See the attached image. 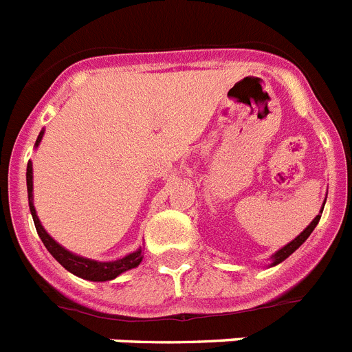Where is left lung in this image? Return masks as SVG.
I'll return each instance as SVG.
<instances>
[{"label": "left lung", "mask_w": 352, "mask_h": 352, "mask_svg": "<svg viewBox=\"0 0 352 352\" xmlns=\"http://www.w3.org/2000/svg\"><path fill=\"white\" fill-rule=\"evenodd\" d=\"M324 203H326V201H324ZM322 210H324V206H322ZM322 210H320V213H322ZM319 221H320V215H317V217L310 222V226L305 228V231H302L301 235H297L296 239L290 242V244H287L285 248L279 249L278 253L272 254V263H270V265H278V263H281L283 260H287V258L290 256L294 251H296V249H299V245H302V242H305V240L311 235V231H314L315 226L319 224Z\"/></svg>", "instance_id": "1"}]
</instances>
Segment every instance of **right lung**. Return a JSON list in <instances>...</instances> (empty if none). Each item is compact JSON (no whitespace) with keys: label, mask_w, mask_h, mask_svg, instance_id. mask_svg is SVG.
Returning a JSON list of instances; mask_svg holds the SVG:
<instances>
[{"label":"right lung","mask_w":352,"mask_h":352,"mask_svg":"<svg viewBox=\"0 0 352 352\" xmlns=\"http://www.w3.org/2000/svg\"><path fill=\"white\" fill-rule=\"evenodd\" d=\"M42 135H44V130L38 133L37 142H35V147L41 144ZM26 187H28V203H30V212H32L33 222H35V228H37V233L41 236L42 244L46 245V249L53 254L56 262L60 265L67 269L69 272H73L74 276L83 279H89V281H110V279L117 278L119 274L126 272V270L135 269L139 267L140 262H142V249H137L133 253L126 254V256L119 258V260H113V262H96V260H90V258L78 256V254H73L71 251H67L65 248L56 242V240L51 239L47 235V231L42 228L41 221L37 217V212H35V206H33V169H32V162H28V167H26Z\"/></svg>","instance_id":"right-lung-1"}]
</instances>
